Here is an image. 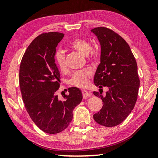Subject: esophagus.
<instances>
[{
	"mask_svg": "<svg viewBox=\"0 0 158 158\" xmlns=\"http://www.w3.org/2000/svg\"><path fill=\"white\" fill-rule=\"evenodd\" d=\"M82 94H83V98H84V99H87L88 98H89L92 95L91 93L88 92L87 90H82Z\"/></svg>",
	"mask_w": 158,
	"mask_h": 158,
	"instance_id": "34e87169",
	"label": "esophagus"
}]
</instances>
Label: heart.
<instances>
[{"mask_svg": "<svg viewBox=\"0 0 158 158\" xmlns=\"http://www.w3.org/2000/svg\"><path fill=\"white\" fill-rule=\"evenodd\" d=\"M69 46L72 49L84 56H89L90 59H94L97 57V52L95 49L91 48L90 43L82 38H75L69 42ZM55 61L61 71H65L67 66L65 63V56L64 53L60 50H58L54 56ZM92 72L90 69L77 72L74 73L70 80V84L78 88H85L89 85L90 77L91 76Z\"/></svg>", "mask_w": 158, "mask_h": 158, "instance_id": "obj_1", "label": "heart"}]
</instances>
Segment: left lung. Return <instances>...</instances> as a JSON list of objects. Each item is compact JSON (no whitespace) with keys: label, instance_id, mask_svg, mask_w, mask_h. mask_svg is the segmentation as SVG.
<instances>
[{"label":"left lung","instance_id":"1","mask_svg":"<svg viewBox=\"0 0 158 158\" xmlns=\"http://www.w3.org/2000/svg\"><path fill=\"white\" fill-rule=\"evenodd\" d=\"M91 32L101 46L94 84L100 90L103 86L109 89L105 97L100 91L93 92L103 102L93 118L103 126L114 127L126 118L137 102L140 84L137 62L130 46L118 34L105 27L95 28Z\"/></svg>","mask_w":158,"mask_h":158}]
</instances>
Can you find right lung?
I'll list each match as a JSON object with an SVG mask.
<instances>
[{"label":"right lung","instance_id":"1","mask_svg":"<svg viewBox=\"0 0 158 158\" xmlns=\"http://www.w3.org/2000/svg\"><path fill=\"white\" fill-rule=\"evenodd\" d=\"M64 34L42 33L34 39L23 54L19 68V85L26 111L37 127L54 135L68 127L73 111L83 98L78 88L68 89L65 100H58L60 73L55 63L56 48Z\"/></svg>","mask_w":158,"mask_h":158}]
</instances>
